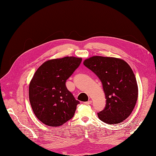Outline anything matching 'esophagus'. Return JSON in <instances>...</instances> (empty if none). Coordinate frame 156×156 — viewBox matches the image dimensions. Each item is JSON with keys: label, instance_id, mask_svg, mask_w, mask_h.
Segmentation results:
<instances>
[{"label": "esophagus", "instance_id": "1", "mask_svg": "<svg viewBox=\"0 0 156 156\" xmlns=\"http://www.w3.org/2000/svg\"><path fill=\"white\" fill-rule=\"evenodd\" d=\"M92 102V101L91 100H89V101H88L84 102V103H85V104H87V105H90V104H91Z\"/></svg>", "mask_w": 156, "mask_h": 156}]
</instances>
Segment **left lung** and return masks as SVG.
Masks as SVG:
<instances>
[{
  "label": "left lung",
  "mask_w": 156,
  "mask_h": 156,
  "mask_svg": "<svg viewBox=\"0 0 156 156\" xmlns=\"http://www.w3.org/2000/svg\"><path fill=\"white\" fill-rule=\"evenodd\" d=\"M103 84L106 106L98 113L105 123L119 124L133 111L138 98V85L133 70L124 60L94 56L84 60Z\"/></svg>",
  "instance_id": "obj_1"
}]
</instances>
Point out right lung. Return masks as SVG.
I'll return each mask as SVG.
<instances>
[{
	"label": "right lung",
	"mask_w": 156,
	"mask_h": 156,
	"mask_svg": "<svg viewBox=\"0 0 156 156\" xmlns=\"http://www.w3.org/2000/svg\"><path fill=\"white\" fill-rule=\"evenodd\" d=\"M81 61L74 56L47 60L33 75L29 100L35 116L43 124L58 127L73 116L79 101L67 89L66 81Z\"/></svg>",
	"instance_id": "obj_1"
}]
</instances>
